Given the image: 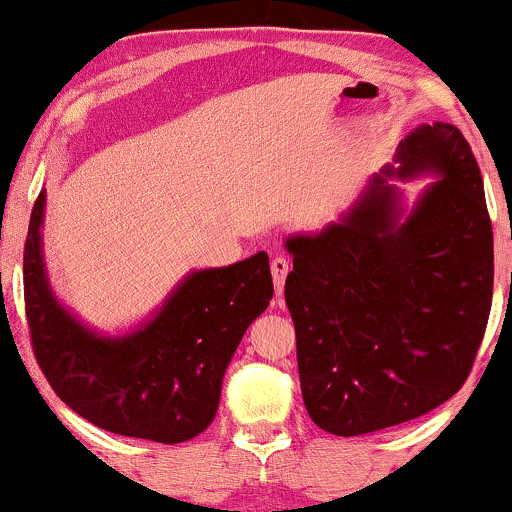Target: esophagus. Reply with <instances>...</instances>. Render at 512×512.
<instances>
[{
  "label": "esophagus",
  "mask_w": 512,
  "mask_h": 512,
  "mask_svg": "<svg viewBox=\"0 0 512 512\" xmlns=\"http://www.w3.org/2000/svg\"><path fill=\"white\" fill-rule=\"evenodd\" d=\"M290 271V261L285 256H276L271 261V273H273V283H276V293H283V285H285V276Z\"/></svg>",
  "instance_id": "34e87169"
}]
</instances>
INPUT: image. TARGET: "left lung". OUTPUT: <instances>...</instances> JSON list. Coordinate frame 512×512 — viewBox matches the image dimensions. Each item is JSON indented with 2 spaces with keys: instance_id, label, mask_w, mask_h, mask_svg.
I'll list each match as a JSON object with an SVG mask.
<instances>
[{
  "instance_id": "obj_1",
  "label": "left lung",
  "mask_w": 512,
  "mask_h": 512,
  "mask_svg": "<svg viewBox=\"0 0 512 512\" xmlns=\"http://www.w3.org/2000/svg\"><path fill=\"white\" fill-rule=\"evenodd\" d=\"M339 222L285 241V302L312 422L356 437L415 420L464 386L493 298V229L469 141L422 124ZM434 174L405 215L390 177Z\"/></svg>"
}]
</instances>
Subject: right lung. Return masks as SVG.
<instances>
[{"mask_svg": "<svg viewBox=\"0 0 512 512\" xmlns=\"http://www.w3.org/2000/svg\"><path fill=\"white\" fill-rule=\"evenodd\" d=\"M46 190L24 246V300L43 376L68 408L102 430L188 442L217 415L236 346L273 298L268 256L192 271L161 310L124 337L92 332L53 295L41 249Z\"/></svg>", "mask_w": 512, "mask_h": 512, "instance_id": "obj_1", "label": "right lung"}]
</instances>
